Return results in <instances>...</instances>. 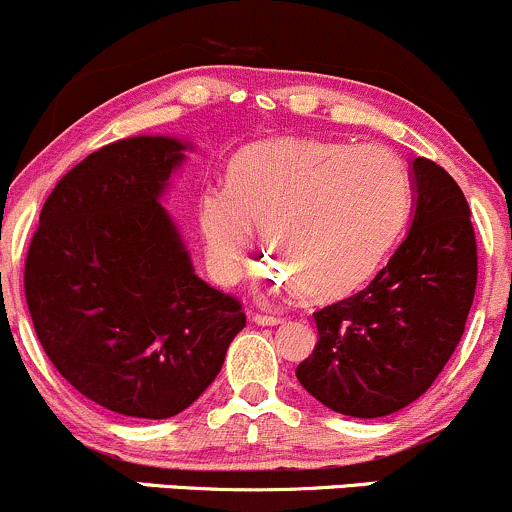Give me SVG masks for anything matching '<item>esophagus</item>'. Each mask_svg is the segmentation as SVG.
Segmentation results:
<instances>
[{
	"mask_svg": "<svg viewBox=\"0 0 512 512\" xmlns=\"http://www.w3.org/2000/svg\"><path fill=\"white\" fill-rule=\"evenodd\" d=\"M252 320H255L257 325H279L284 318L282 316H267V313H255Z\"/></svg>",
	"mask_w": 512,
	"mask_h": 512,
	"instance_id": "34e87169",
	"label": "esophagus"
}]
</instances>
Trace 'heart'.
Returning a JSON list of instances; mask_svg holds the SVG:
<instances>
[{"label":"heart","instance_id":"obj_1","mask_svg":"<svg viewBox=\"0 0 512 512\" xmlns=\"http://www.w3.org/2000/svg\"><path fill=\"white\" fill-rule=\"evenodd\" d=\"M411 209V179L384 145L277 138L250 145L228 167V192L201 201L209 265L230 282L252 255L255 230L277 262L272 286L333 301L367 284Z\"/></svg>","mask_w":512,"mask_h":512}]
</instances>
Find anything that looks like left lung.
<instances>
[{"label":"left lung","mask_w":512,"mask_h":512,"mask_svg":"<svg viewBox=\"0 0 512 512\" xmlns=\"http://www.w3.org/2000/svg\"><path fill=\"white\" fill-rule=\"evenodd\" d=\"M406 240L367 289L313 313L318 345L296 369L330 411L381 418L430 389L459 345L476 291V238L462 189L413 160Z\"/></svg>","instance_id":"obj_1"}]
</instances>
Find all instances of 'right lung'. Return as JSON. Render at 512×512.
I'll return each instance as SVG.
<instances>
[{"mask_svg": "<svg viewBox=\"0 0 512 512\" xmlns=\"http://www.w3.org/2000/svg\"><path fill=\"white\" fill-rule=\"evenodd\" d=\"M187 148L136 136L84 157L50 192L26 255V303L50 362L131 418L192 406L245 328L240 301L196 277L160 204Z\"/></svg>", "mask_w": 512, "mask_h": 512, "instance_id": "right-lung-1", "label": "right lung"}]
</instances>
